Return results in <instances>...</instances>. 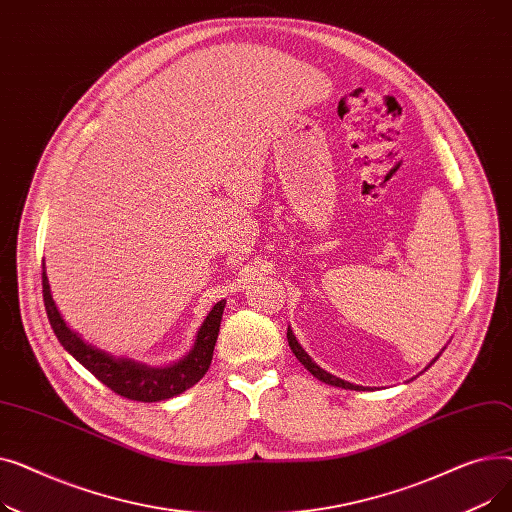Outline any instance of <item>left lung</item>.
Masks as SVG:
<instances>
[{"mask_svg": "<svg viewBox=\"0 0 512 512\" xmlns=\"http://www.w3.org/2000/svg\"><path fill=\"white\" fill-rule=\"evenodd\" d=\"M286 338H288V346L292 348L294 357H297V359L305 365V369H307V371H311L313 378H317V380H321V382H326V384H330V386L344 388V390H365L363 386H355V384H351V382H344V380L336 378V375H332V373H328V371L321 369L319 365H315V363L311 361V357L303 351V346L297 342V338H294V334H292V330H290V328H288V332H286Z\"/></svg>", "mask_w": 512, "mask_h": 512, "instance_id": "8db88e82", "label": "left lung"}]
</instances>
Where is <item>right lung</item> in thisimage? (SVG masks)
Wrapping results in <instances>:
<instances>
[{
  "label": "right lung",
  "mask_w": 512,
  "mask_h": 512,
  "mask_svg": "<svg viewBox=\"0 0 512 512\" xmlns=\"http://www.w3.org/2000/svg\"><path fill=\"white\" fill-rule=\"evenodd\" d=\"M41 280H43V303H45V311L49 317V324L53 328V334L58 336L60 344L80 365H85L101 384H105L116 394L128 400H139V402L166 400L195 386L207 373L213 357V346H215V340H218L226 301L213 305V309L205 317L203 326L197 334L195 348L180 363L170 367H147L141 363H134L130 359H114L112 355L99 351V348L87 344L76 332H72L66 326V321L62 319L56 303L51 299L45 272Z\"/></svg>",
  "instance_id": "obj_1"
}]
</instances>
